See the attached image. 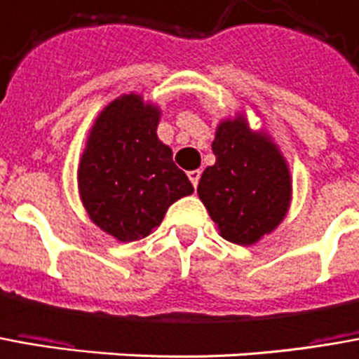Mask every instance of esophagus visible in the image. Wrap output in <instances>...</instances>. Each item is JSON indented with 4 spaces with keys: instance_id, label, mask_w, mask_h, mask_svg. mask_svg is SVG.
Returning a JSON list of instances; mask_svg holds the SVG:
<instances>
[{
    "instance_id": "1",
    "label": "esophagus",
    "mask_w": 359,
    "mask_h": 359,
    "mask_svg": "<svg viewBox=\"0 0 359 359\" xmlns=\"http://www.w3.org/2000/svg\"><path fill=\"white\" fill-rule=\"evenodd\" d=\"M200 175H202V172H200V171H190V172H188V179H190V182L194 184V188L198 187V180H200Z\"/></svg>"
}]
</instances>
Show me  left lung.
I'll return each instance as SVG.
<instances>
[{
    "instance_id": "obj_1",
    "label": "left lung",
    "mask_w": 359,
    "mask_h": 359,
    "mask_svg": "<svg viewBox=\"0 0 359 359\" xmlns=\"http://www.w3.org/2000/svg\"><path fill=\"white\" fill-rule=\"evenodd\" d=\"M215 165L205 167L198 196L223 239L255 245L287 214L292 177L284 155L243 116L223 120L212 144Z\"/></svg>"
}]
</instances>
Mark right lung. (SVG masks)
<instances>
[{
	"instance_id": "right-lung-1",
	"label": "right lung",
	"mask_w": 359,
	"mask_h": 359,
	"mask_svg": "<svg viewBox=\"0 0 359 359\" xmlns=\"http://www.w3.org/2000/svg\"><path fill=\"white\" fill-rule=\"evenodd\" d=\"M161 110L130 93L104 107L77 169L79 196L95 225L114 239L147 237L169 205L194 192L157 137Z\"/></svg>"
}]
</instances>
